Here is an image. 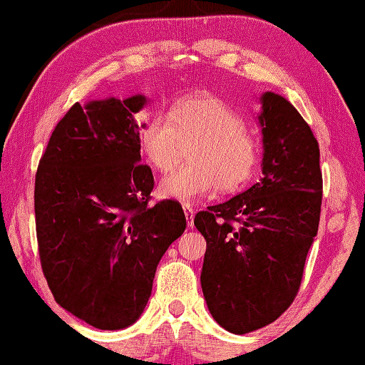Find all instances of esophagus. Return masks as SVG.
Wrapping results in <instances>:
<instances>
[{"label":"esophagus","instance_id":"esophagus-1","mask_svg":"<svg viewBox=\"0 0 365 365\" xmlns=\"http://www.w3.org/2000/svg\"><path fill=\"white\" fill-rule=\"evenodd\" d=\"M183 212H185V217H187L188 226L194 227V219H195V212H194V209H192L190 205L183 204Z\"/></svg>","mask_w":365,"mask_h":365}]
</instances>
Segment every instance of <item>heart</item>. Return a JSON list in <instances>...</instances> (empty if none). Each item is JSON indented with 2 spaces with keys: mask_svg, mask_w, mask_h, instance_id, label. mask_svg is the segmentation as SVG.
Returning a JSON list of instances; mask_svg holds the SVG:
<instances>
[{
  "mask_svg": "<svg viewBox=\"0 0 365 365\" xmlns=\"http://www.w3.org/2000/svg\"><path fill=\"white\" fill-rule=\"evenodd\" d=\"M140 148L161 173L180 165L192 149V166L173 171L158 187L161 197L183 204L209 197L217 187L236 190L252 178L258 161V146L247 133V122L214 96L180 102L170 115L158 113L144 125Z\"/></svg>",
  "mask_w": 365,
  "mask_h": 365,
  "instance_id": "1",
  "label": "heart"
}]
</instances>
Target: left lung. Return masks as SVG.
<instances>
[{"instance_id":"left-lung-1","label":"left lung","mask_w":365,"mask_h":365,"mask_svg":"<svg viewBox=\"0 0 365 365\" xmlns=\"http://www.w3.org/2000/svg\"><path fill=\"white\" fill-rule=\"evenodd\" d=\"M260 105V182L194 219L207 241L202 292L235 335L267 327L291 306L322 212L318 140L282 95L265 91Z\"/></svg>"}]
</instances>
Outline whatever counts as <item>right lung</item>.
<instances>
[{"label":"right lung","mask_w":365,"mask_h":365,"mask_svg":"<svg viewBox=\"0 0 365 365\" xmlns=\"http://www.w3.org/2000/svg\"><path fill=\"white\" fill-rule=\"evenodd\" d=\"M146 95L74 103L52 133L35 177V225L56 302L100 330L139 319L156 267L183 235L177 200L148 205L155 178L140 165L135 113Z\"/></svg>","instance_id":"1"}]
</instances>
